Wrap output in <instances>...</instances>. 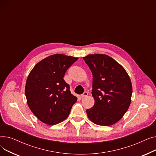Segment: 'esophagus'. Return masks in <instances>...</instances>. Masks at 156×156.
<instances>
[{"mask_svg":"<svg viewBox=\"0 0 156 156\" xmlns=\"http://www.w3.org/2000/svg\"><path fill=\"white\" fill-rule=\"evenodd\" d=\"M88 92H85L83 94H81V98L85 97H87V96L88 95Z\"/></svg>","mask_w":156,"mask_h":156,"instance_id":"34e87169","label":"esophagus"}]
</instances>
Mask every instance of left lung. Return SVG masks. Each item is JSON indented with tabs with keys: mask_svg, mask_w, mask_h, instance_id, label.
<instances>
[{
	"mask_svg": "<svg viewBox=\"0 0 156 156\" xmlns=\"http://www.w3.org/2000/svg\"><path fill=\"white\" fill-rule=\"evenodd\" d=\"M83 59L93 75V107L87 109L94 123L111 126L119 121L128 111L132 95V85L122 66L105 54H89Z\"/></svg>",
	"mask_w": 156,
	"mask_h": 156,
	"instance_id": "obj_1",
	"label": "left lung"
}]
</instances>
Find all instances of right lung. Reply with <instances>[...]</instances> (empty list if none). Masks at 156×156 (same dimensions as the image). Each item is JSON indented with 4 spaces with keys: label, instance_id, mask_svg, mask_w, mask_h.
<instances>
[{
    "label": "right lung",
    "instance_id": "right-lung-1",
    "mask_svg": "<svg viewBox=\"0 0 156 156\" xmlns=\"http://www.w3.org/2000/svg\"><path fill=\"white\" fill-rule=\"evenodd\" d=\"M78 57L57 54L38 62L30 71L25 85L28 107L34 115L48 125L66 119L77 97L71 94L63 78Z\"/></svg>",
    "mask_w": 156,
    "mask_h": 156
}]
</instances>
